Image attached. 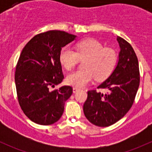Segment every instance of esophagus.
Returning a JSON list of instances; mask_svg holds the SVG:
<instances>
[{
	"label": "esophagus",
	"mask_w": 152,
	"mask_h": 152,
	"mask_svg": "<svg viewBox=\"0 0 152 152\" xmlns=\"http://www.w3.org/2000/svg\"><path fill=\"white\" fill-rule=\"evenodd\" d=\"M78 91H79V88H77V87H73V93H77Z\"/></svg>",
	"instance_id": "34e87169"
}]
</instances>
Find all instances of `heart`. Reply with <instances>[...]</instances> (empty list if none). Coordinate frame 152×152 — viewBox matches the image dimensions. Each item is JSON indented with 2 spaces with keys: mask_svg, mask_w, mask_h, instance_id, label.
<instances>
[{
  "mask_svg": "<svg viewBox=\"0 0 152 152\" xmlns=\"http://www.w3.org/2000/svg\"><path fill=\"white\" fill-rule=\"evenodd\" d=\"M76 51L65 47L59 53V61L67 70H71L79 59H83L84 68L67 75V84L83 87L95 78L97 81L107 79L112 73L118 61L117 52L110 48H104L98 40L85 39L75 45Z\"/></svg>",
  "mask_w": 152,
  "mask_h": 152,
  "instance_id": "heart-1",
  "label": "heart"
}]
</instances>
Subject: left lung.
I'll list each match as a JSON object with an SVG mask.
<instances>
[{
	"instance_id": "1",
	"label": "left lung",
	"mask_w": 152,
	"mask_h": 152,
	"mask_svg": "<svg viewBox=\"0 0 152 152\" xmlns=\"http://www.w3.org/2000/svg\"><path fill=\"white\" fill-rule=\"evenodd\" d=\"M117 41L120 47L117 65L98 87L106 92L89 90L83 106L85 117L98 126L113 125L128 113L140 84L138 60L134 50L123 38L117 37Z\"/></svg>"
}]
</instances>
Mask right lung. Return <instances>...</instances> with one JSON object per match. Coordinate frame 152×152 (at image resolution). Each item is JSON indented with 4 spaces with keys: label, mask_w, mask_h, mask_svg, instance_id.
<instances>
[{
    "label": "right lung",
    "mask_w": 152,
    "mask_h": 152,
    "mask_svg": "<svg viewBox=\"0 0 152 152\" xmlns=\"http://www.w3.org/2000/svg\"><path fill=\"white\" fill-rule=\"evenodd\" d=\"M76 37L65 31H48L34 37L23 49L17 64L15 85L20 106L31 121L50 125L63 114L73 89L62 86L50 90V87L63 80L59 53Z\"/></svg>",
    "instance_id": "obj_1"
}]
</instances>
